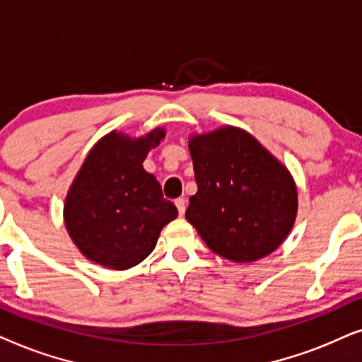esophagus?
<instances>
[{
    "instance_id": "obj_1",
    "label": "esophagus",
    "mask_w": 362,
    "mask_h": 362,
    "mask_svg": "<svg viewBox=\"0 0 362 362\" xmlns=\"http://www.w3.org/2000/svg\"><path fill=\"white\" fill-rule=\"evenodd\" d=\"M175 205H177V210H178V214L180 215H184L185 214V209H187V202H185V199H177L175 200Z\"/></svg>"
}]
</instances>
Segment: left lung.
<instances>
[{"label":"left lung","mask_w":362,"mask_h":362,"mask_svg":"<svg viewBox=\"0 0 362 362\" xmlns=\"http://www.w3.org/2000/svg\"><path fill=\"white\" fill-rule=\"evenodd\" d=\"M197 180L187 220L211 252L237 263L274 252L296 218L298 192L288 172L257 139L235 127L189 144Z\"/></svg>","instance_id":"8db88e82"}]
</instances>
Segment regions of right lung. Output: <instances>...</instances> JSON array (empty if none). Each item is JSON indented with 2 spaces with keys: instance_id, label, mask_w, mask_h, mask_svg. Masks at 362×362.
Listing matches in <instances>:
<instances>
[{
  "instance_id": "obj_1",
  "label": "right lung",
  "mask_w": 362,
  "mask_h": 362,
  "mask_svg": "<svg viewBox=\"0 0 362 362\" xmlns=\"http://www.w3.org/2000/svg\"><path fill=\"white\" fill-rule=\"evenodd\" d=\"M163 137V129L141 139L110 132L86 157L67 194L64 221L90 262L112 269L136 267L156 248L163 226L177 218V206L142 167Z\"/></svg>"
}]
</instances>
